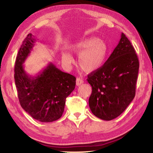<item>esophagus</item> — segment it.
Returning <instances> with one entry per match:
<instances>
[{
  "instance_id": "1",
  "label": "esophagus",
  "mask_w": 153,
  "mask_h": 153,
  "mask_svg": "<svg viewBox=\"0 0 153 153\" xmlns=\"http://www.w3.org/2000/svg\"><path fill=\"white\" fill-rule=\"evenodd\" d=\"M83 83H84V81H83V79L79 78V77H77V78L76 79V85L77 86H80V85L82 84Z\"/></svg>"
}]
</instances>
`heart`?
<instances>
[{"label":"heart","mask_w":153,"mask_h":153,"mask_svg":"<svg viewBox=\"0 0 153 153\" xmlns=\"http://www.w3.org/2000/svg\"><path fill=\"white\" fill-rule=\"evenodd\" d=\"M71 51L79 55L77 62L82 70L90 74L98 71L103 65L107 55V46L103 41L90 37L72 45ZM61 59L67 67L74 63L73 56L68 53H62Z\"/></svg>","instance_id":"obj_1"}]
</instances>
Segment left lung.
Listing matches in <instances>:
<instances>
[{
  "instance_id": "1",
  "label": "left lung",
  "mask_w": 153,
  "mask_h": 153,
  "mask_svg": "<svg viewBox=\"0 0 153 153\" xmlns=\"http://www.w3.org/2000/svg\"><path fill=\"white\" fill-rule=\"evenodd\" d=\"M138 69L134 48L121 33L117 46L101 68L88 76L92 88L89 107L96 117L110 121L126 110L135 97Z\"/></svg>"
}]
</instances>
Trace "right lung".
<instances>
[{
  "mask_svg": "<svg viewBox=\"0 0 153 153\" xmlns=\"http://www.w3.org/2000/svg\"><path fill=\"white\" fill-rule=\"evenodd\" d=\"M36 38L29 33L18 52L14 78L22 107L35 120L52 122L63 115L66 98L76 86V77L65 73L50 62L35 76H30L24 64Z\"/></svg>",
  "mask_w": 153,
  "mask_h": 153,
  "instance_id": "obj_1",
  "label": "right lung"
}]
</instances>
